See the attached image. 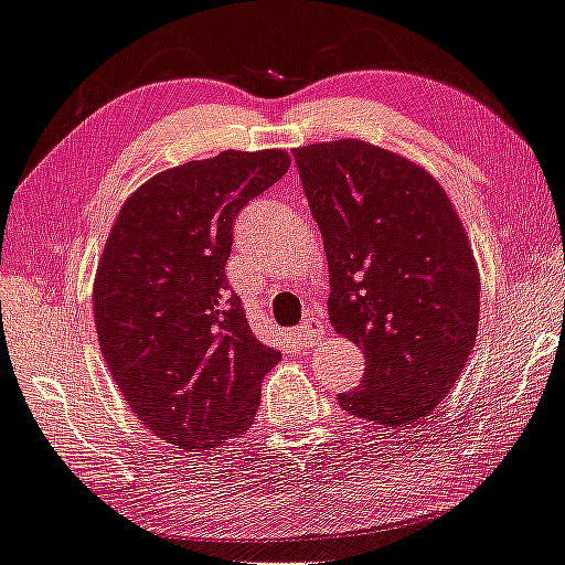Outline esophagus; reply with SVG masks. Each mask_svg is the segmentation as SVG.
I'll return each instance as SVG.
<instances>
[{"label":"esophagus","mask_w":565,"mask_h":565,"mask_svg":"<svg viewBox=\"0 0 565 565\" xmlns=\"http://www.w3.org/2000/svg\"><path fill=\"white\" fill-rule=\"evenodd\" d=\"M321 333H324V324H321L315 315L307 317L302 324L295 329V337L299 343H302V347H312L315 341L321 339Z\"/></svg>","instance_id":"obj_1"}]
</instances>
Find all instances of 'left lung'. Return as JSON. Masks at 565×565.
I'll return each mask as SVG.
<instances>
[{
    "instance_id": "left-lung-1",
    "label": "left lung",
    "mask_w": 565,
    "mask_h": 565,
    "mask_svg": "<svg viewBox=\"0 0 565 565\" xmlns=\"http://www.w3.org/2000/svg\"><path fill=\"white\" fill-rule=\"evenodd\" d=\"M292 156L324 238L331 327L365 355L341 409L393 429L429 417L480 319V275L451 200L427 170L359 138Z\"/></svg>"
}]
</instances>
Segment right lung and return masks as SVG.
<instances>
[{
	"instance_id": "1",
	"label": "right lung",
	"mask_w": 565,
	"mask_h": 565,
	"mask_svg": "<svg viewBox=\"0 0 565 565\" xmlns=\"http://www.w3.org/2000/svg\"><path fill=\"white\" fill-rule=\"evenodd\" d=\"M287 168L282 148L190 160L143 182L111 226L92 287L102 355L131 412L172 446L212 451L244 434L280 361L224 268L238 212Z\"/></svg>"
}]
</instances>
